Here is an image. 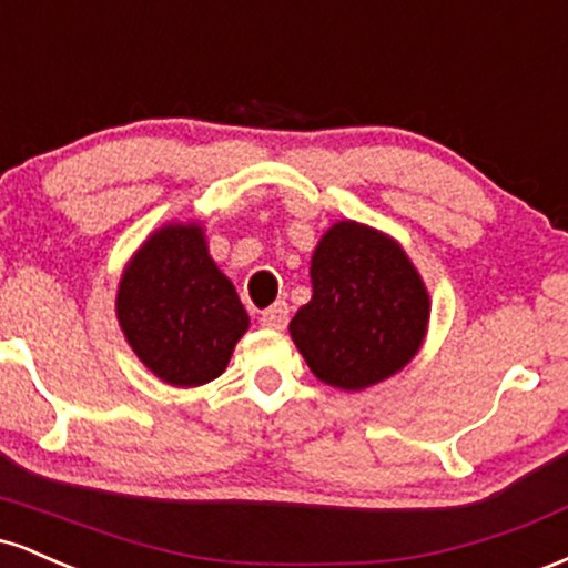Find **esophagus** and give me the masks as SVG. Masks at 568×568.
Instances as JSON below:
<instances>
[{
    "instance_id": "1",
    "label": "esophagus",
    "mask_w": 568,
    "mask_h": 568,
    "mask_svg": "<svg viewBox=\"0 0 568 568\" xmlns=\"http://www.w3.org/2000/svg\"><path fill=\"white\" fill-rule=\"evenodd\" d=\"M262 325L270 331H283L288 325V304L277 302L262 312Z\"/></svg>"
}]
</instances>
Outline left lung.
I'll list each match as a JSON object with an SVG mask.
<instances>
[{
	"mask_svg": "<svg viewBox=\"0 0 568 568\" xmlns=\"http://www.w3.org/2000/svg\"><path fill=\"white\" fill-rule=\"evenodd\" d=\"M312 298L288 325L312 374L328 387L361 393L422 349L429 293L419 270L387 232L336 221L312 251Z\"/></svg>",
	"mask_w": 568,
	"mask_h": 568,
	"instance_id": "8db88e82",
	"label": "left lung"
}]
</instances>
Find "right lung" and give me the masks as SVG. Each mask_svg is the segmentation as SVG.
I'll list each match as a JSON object with an SVG mask.
<instances>
[{"label": "right lung", "mask_w": 568, "mask_h": 568, "mask_svg": "<svg viewBox=\"0 0 568 568\" xmlns=\"http://www.w3.org/2000/svg\"><path fill=\"white\" fill-rule=\"evenodd\" d=\"M114 306L135 357L184 389L219 379L251 325L200 221H168L149 234L122 270Z\"/></svg>", "instance_id": "right-lung-1"}]
</instances>
